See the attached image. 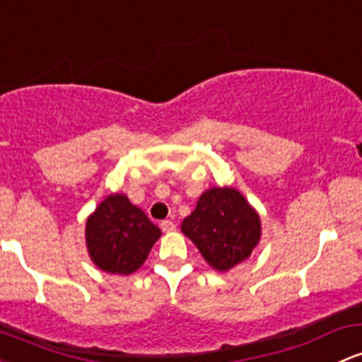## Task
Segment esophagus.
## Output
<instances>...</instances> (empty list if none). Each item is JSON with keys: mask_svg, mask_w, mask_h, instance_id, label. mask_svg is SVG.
<instances>
[{"mask_svg": "<svg viewBox=\"0 0 362 362\" xmlns=\"http://www.w3.org/2000/svg\"><path fill=\"white\" fill-rule=\"evenodd\" d=\"M160 226H161L163 232H166V233H168V232H173V230L177 228V225H175L172 220H165V221H161V225H160Z\"/></svg>", "mask_w": 362, "mask_h": 362, "instance_id": "esophagus-1", "label": "esophagus"}]
</instances>
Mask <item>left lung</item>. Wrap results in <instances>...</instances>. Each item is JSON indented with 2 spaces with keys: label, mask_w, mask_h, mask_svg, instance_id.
I'll return each instance as SVG.
<instances>
[{
  "label": "left lung",
  "mask_w": 362,
  "mask_h": 362,
  "mask_svg": "<svg viewBox=\"0 0 362 362\" xmlns=\"http://www.w3.org/2000/svg\"><path fill=\"white\" fill-rule=\"evenodd\" d=\"M180 228L218 272L247 259L261 239L259 214L232 187L206 190Z\"/></svg>",
  "instance_id": "1"
}]
</instances>
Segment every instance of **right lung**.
Here are the masks:
<instances>
[{"label": "right lung", "instance_id": "add662e5", "mask_svg": "<svg viewBox=\"0 0 362 362\" xmlns=\"http://www.w3.org/2000/svg\"><path fill=\"white\" fill-rule=\"evenodd\" d=\"M161 230L123 194H111L87 218L86 244L99 269L130 275L146 261Z\"/></svg>", "mask_w": 362, "mask_h": 362}]
</instances>
